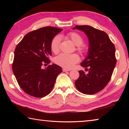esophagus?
I'll return each mask as SVG.
<instances>
[{"mask_svg": "<svg viewBox=\"0 0 129 129\" xmlns=\"http://www.w3.org/2000/svg\"><path fill=\"white\" fill-rule=\"evenodd\" d=\"M62 71H63V72H67V71H71V69H67V68H64L62 69Z\"/></svg>", "mask_w": 129, "mask_h": 129, "instance_id": "34e87169", "label": "esophagus"}]
</instances>
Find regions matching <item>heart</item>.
Masks as SVG:
<instances>
[{
	"label": "heart",
	"instance_id": "heart-1",
	"mask_svg": "<svg viewBox=\"0 0 129 129\" xmlns=\"http://www.w3.org/2000/svg\"><path fill=\"white\" fill-rule=\"evenodd\" d=\"M65 36L71 40L77 46V49L81 53H85L86 52V47L82 44L84 43V39L79 34L76 32H71L67 34ZM60 38L58 36H56L52 39L50 44V48L52 52L56 53L60 49ZM80 60V57L78 54L61 53L56 56L54 59V61L58 65H60L65 68H72L74 65L77 63Z\"/></svg>",
	"mask_w": 129,
	"mask_h": 129
}]
</instances>
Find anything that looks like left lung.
I'll return each instance as SVG.
<instances>
[{
    "mask_svg": "<svg viewBox=\"0 0 129 129\" xmlns=\"http://www.w3.org/2000/svg\"><path fill=\"white\" fill-rule=\"evenodd\" d=\"M73 29L84 32L89 43L88 56L81 63L88 73L78 71L75 85L80 92L93 94L102 90L112 77L117 63L114 45L106 32L91 26L76 25Z\"/></svg>",
    "mask_w": 129,
    "mask_h": 129,
    "instance_id": "obj_1",
    "label": "left lung"
}]
</instances>
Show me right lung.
Listing matches in <instances>:
<instances>
[{"label": "right lung", "instance_id": "right-lung-1", "mask_svg": "<svg viewBox=\"0 0 129 129\" xmlns=\"http://www.w3.org/2000/svg\"><path fill=\"white\" fill-rule=\"evenodd\" d=\"M62 29L45 27L26 34L15 48L12 71L19 85L28 94L42 98L53 89L62 68L51 62L52 39Z\"/></svg>", "mask_w": 129, "mask_h": 129}]
</instances>
